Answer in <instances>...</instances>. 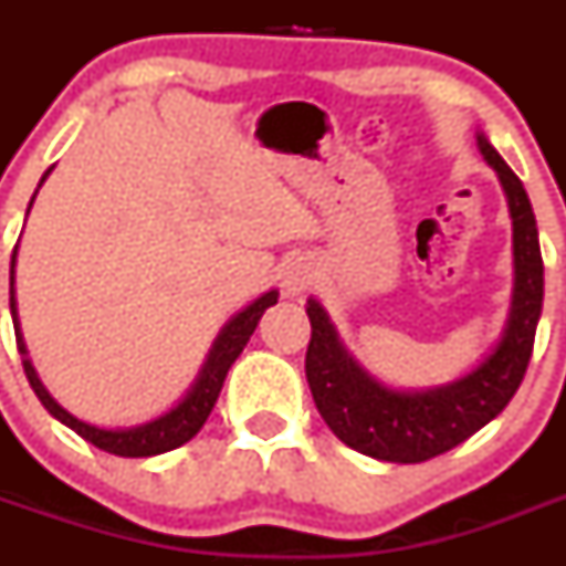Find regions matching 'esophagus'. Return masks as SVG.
<instances>
[{
	"label": "esophagus",
	"mask_w": 566,
	"mask_h": 566,
	"mask_svg": "<svg viewBox=\"0 0 566 566\" xmlns=\"http://www.w3.org/2000/svg\"><path fill=\"white\" fill-rule=\"evenodd\" d=\"M312 283V266L308 263H292V266H286V272H283V286H286L289 294H300L303 289Z\"/></svg>",
	"instance_id": "esophagus-1"
}]
</instances>
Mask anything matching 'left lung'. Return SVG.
<instances>
[{
    "label": "left lung",
    "instance_id": "obj_1",
    "mask_svg": "<svg viewBox=\"0 0 566 566\" xmlns=\"http://www.w3.org/2000/svg\"><path fill=\"white\" fill-rule=\"evenodd\" d=\"M476 144L507 195L516 283L502 339L473 371L422 391L388 388L345 352L326 308L314 297L308 300L312 343L306 352V379L314 405L334 437L365 457L417 464L451 451L504 411L527 371L544 300L536 214L522 181L493 144L482 133L476 135Z\"/></svg>",
    "mask_w": 566,
    "mask_h": 566
}]
</instances>
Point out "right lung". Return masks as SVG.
Listing matches in <instances>:
<instances>
[{
    "mask_svg": "<svg viewBox=\"0 0 566 566\" xmlns=\"http://www.w3.org/2000/svg\"><path fill=\"white\" fill-rule=\"evenodd\" d=\"M48 175H50V169L42 175L39 187H42ZM36 192H33V198H36ZM30 207H33V201H30ZM30 207H28V212H30ZM13 266H17V249H13V258H10V317H13V328H17V348H19V354H22L24 377H28L30 388L36 391L39 402L48 408L50 417H56L59 422L67 424L70 431H76L78 437L87 439L90 444H96L98 451H107V453H115V457H129V459L158 457V453H167V451H172V448H181L184 442H189L195 433L201 431L203 422H207V417L212 413L214 402H218V394H221L223 379H227L229 368H232V363L240 357V352H243V345H247L249 337L254 334V328H258L263 312L277 303V292L272 289V292H266L263 297H258L254 303H249L243 312H238L232 319H229L227 326L221 328V334L214 337L212 348H209L207 359H203L201 371H198V377H195L192 388H189L187 397H184L181 402L175 405L172 411H167L164 417L153 419V422L135 424V428H96V424L82 422L78 417H73L70 411H64L62 405L50 397L48 388H44L42 379H39L36 368H33V363L28 359V345H24L22 332H19L17 294H13Z\"/></svg>",
    "mask_w": 566,
    "mask_h": 566,
    "instance_id": "add662e5",
    "label": "right lung"
}]
</instances>
